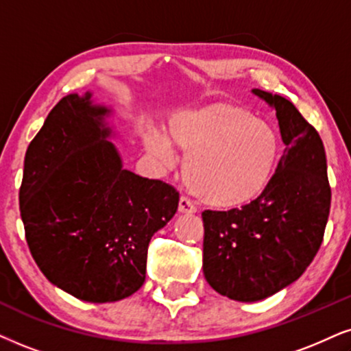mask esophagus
Instances as JSON below:
<instances>
[{"label": "esophagus", "instance_id": "esophagus-1", "mask_svg": "<svg viewBox=\"0 0 351 351\" xmlns=\"http://www.w3.org/2000/svg\"><path fill=\"white\" fill-rule=\"evenodd\" d=\"M178 210L181 214H194V212H196V206H194L188 197L181 196L178 202Z\"/></svg>", "mask_w": 351, "mask_h": 351}]
</instances>
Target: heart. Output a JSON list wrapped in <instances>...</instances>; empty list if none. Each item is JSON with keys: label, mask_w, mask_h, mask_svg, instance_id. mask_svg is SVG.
<instances>
[{"label": "heart", "mask_w": 351, "mask_h": 351, "mask_svg": "<svg viewBox=\"0 0 351 351\" xmlns=\"http://www.w3.org/2000/svg\"><path fill=\"white\" fill-rule=\"evenodd\" d=\"M167 140L186 155L183 176L188 189L217 208L245 206L259 196L278 157L272 126L252 117L245 106L227 101L173 118ZM167 145L155 132L144 134L145 149L163 168L173 163Z\"/></svg>", "instance_id": "obj_1"}]
</instances>
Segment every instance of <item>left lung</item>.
Listing matches in <instances>:
<instances>
[{"label": "left lung", "instance_id": "1", "mask_svg": "<svg viewBox=\"0 0 351 351\" xmlns=\"http://www.w3.org/2000/svg\"><path fill=\"white\" fill-rule=\"evenodd\" d=\"M275 108L287 145L277 170L241 208L204 210V277L217 293L259 301L293 283L313 263L330 212L326 150L295 105L254 88Z\"/></svg>", "mask_w": 351, "mask_h": 351}]
</instances>
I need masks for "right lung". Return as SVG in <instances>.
I'll return each mask as SVG.
<instances>
[{
	"label": "right lung",
	"mask_w": 351,
	"mask_h": 351,
	"mask_svg": "<svg viewBox=\"0 0 351 351\" xmlns=\"http://www.w3.org/2000/svg\"><path fill=\"white\" fill-rule=\"evenodd\" d=\"M106 113L90 94L58 101L29 144L19 189L38 269L88 303H112L143 287L150 238L180 201L171 184L124 170L106 141Z\"/></svg>",
	"instance_id": "obj_1"
}]
</instances>
